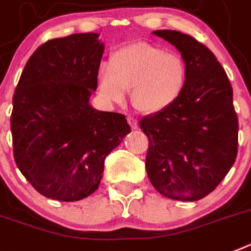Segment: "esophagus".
<instances>
[{"mask_svg":"<svg viewBox=\"0 0 251 251\" xmlns=\"http://www.w3.org/2000/svg\"><path fill=\"white\" fill-rule=\"evenodd\" d=\"M127 121H128V123H129V126H130V128H132V129H137V128H138V123H137V121L134 119V118L128 117Z\"/></svg>","mask_w":251,"mask_h":251,"instance_id":"1","label":"esophagus"}]
</instances>
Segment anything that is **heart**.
Returning a JSON list of instances; mask_svg holds the SVG:
<instances>
[{
  "label": "heart",
  "mask_w": 251,
  "mask_h": 251,
  "mask_svg": "<svg viewBox=\"0 0 251 251\" xmlns=\"http://www.w3.org/2000/svg\"><path fill=\"white\" fill-rule=\"evenodd\" d=\"M99 91L111 103H122L130 91L132 103L146 114L164 111L185 88L187 69L177 53L146 42L118 49L99 69Z\"/></svg>",
  "instance_id": "b5f03b06"
}]
</instances>
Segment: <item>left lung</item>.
<instances>
[{"label":"left lung","instance_id":"obj_1","mask_svg":"<svg viewBox=\"0 0 251 251\" xmlns=\"http://www.w3.org/2000/svg\"><path fill=\"white\" fill-rule=\"evenodd\" d=\"M152 33L181 52L187 78L173 105L141 119L149 137L146 172L161 195L196 201L221 183L236 160L232 87L214 53L194 37L171 29Z\"/></svg>","mask_w":251,"mask_h":251}]
</instances>
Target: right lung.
<instances>
[{"instance_id": "obj_1", "label": "right lung", "mask_w": 251, "mask_h": 251, "mask_svg": "<svg viewBox=\"0 0 251 251\" xmlns=\"http://www.w3.org/2000/svg\"><path fill=\"white\" fill-rule=\"evenodd\" d=\"M97 33L47 41L34 51L12 97L14 156L41 195L78 201L100 185L105 159L130 132L123 114L96 110L103 53Z\"/></svg>"}]
</instances>
